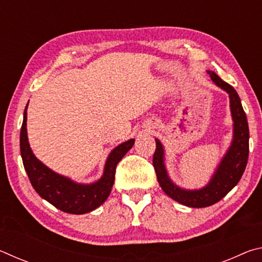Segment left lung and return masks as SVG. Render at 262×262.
Instances as JSON below:
<instances>
[{"label": "left lung", "mask_w": 262, "mask_h": 262, "mask_svg": "<svg viewBox=\"0 0 262 262\" xmlns=\"http://www.w3.org/2000/svg\"><path fill=\"white\" fill-rule=\"evenodd\" d=\"M217 86L227 91L230 97V107L233 119V141L228 152L222 159L214 177L206 187L199 190H185L172 183L164 166V150L162 143L156 139L152 164L156 171L157 180L162 189L174 201L192 208H205L215 205L222 200L236 186L246 168L248 159V139L250 130L246 114L241 103V98L233 86L224 82L214 72H208Z\"/></svg>", "instance_id": "left-lung-1"}]
</instances>
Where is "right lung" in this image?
<instances>
[{"label":"right lung","mask_w":262,"mask_h":262,"mask_svg":"<svg viewBox=\"0 0 262 262\" xmlns=\"http://www.w3.org/2000/svg\"><path fill=\"white\" fill-rule=\"evenodd\" d=\"M26 108L24 111L23 125L20 129V155L24 168L35 192L57 209L68 214L82 215L95 210L108 198L114 184L115 168L128 150L133 147L134 139L112 150L106 161L104 174L97 183L91 185L76 184L66 177L53 172L34 156L30 148L26 133Z\"/></svg>","instance_id":"add662e5"}]
</instances>
